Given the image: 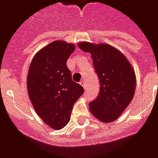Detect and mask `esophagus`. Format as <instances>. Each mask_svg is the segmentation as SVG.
<instances>
[{
	"label": "esophagus",
	"instance_id": "esophagus-1",
	"mask_svg": "<svg viewBox=\"0 0 158 158\" xmlns=\"http://www.w3.org/2000/svg\"><path fill=\"white\" fill-rule=\"evenodd\" d=\"M79 84H80V85L83 86V88H84V89H85V88H86V84H85V82L84 81V80L80 81V82H79Z\"/></svg>",
	"mask_w": 158,
	"mask_h": 158
}]
</instances>
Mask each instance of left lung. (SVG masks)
<instances>
[{"label": "left lung", "mask_w": 158, "mask_h": 158, "mask_svg": "<svg viewBox=\"0 0 158 158\" xmlns=\"http://www.w3.org/2000/svg\"><path fill=\"white\" fill-rule=\"evenodd\" d=\"M78 46L91 54L100 79V93L89 104V111L103 123L115 121L133 100L135 92V70L126 56L108 44L81 42Z\"/></svg>", "instance_id": "1"}]
</instances>
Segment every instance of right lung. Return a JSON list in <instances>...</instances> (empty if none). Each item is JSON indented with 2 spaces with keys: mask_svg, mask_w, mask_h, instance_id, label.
<instances>
[{
  "mask_svg": "<svg viewBox=\"0 0 158 158\" xmlns=\"http://www.w3.org/2000/svg\"><path fill=\"white\" fill-rule=\"evenodd\" d=\"M74 50L73 44L56 40L40 49L29 66L27 89L31 104L45 124L54 129L68 124L73 104L84 93L67 67Z\"/></svg>",
  "mask_w": 158,
  "mask_h": 158,
  "instance_id": "add662e5",
  "label": "right lung"
}]
</instances>
